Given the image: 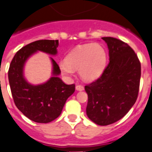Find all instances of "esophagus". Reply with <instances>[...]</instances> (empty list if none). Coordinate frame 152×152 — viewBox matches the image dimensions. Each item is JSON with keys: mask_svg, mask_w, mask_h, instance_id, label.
I'll list each match as a JSON object with an SVG mask.
<instances>
[{"mask_svg": "<svg viewBox=\"0 0 152 152\" xmlns=\"http://www.w3.org/2000/svg\"><path fill=\"white\" fill-rule=\"evenodd\" d=\"M76 89L77 91H84V86H82V85H76Z\"/></svg>", "mask_w": 152, "mask_h": 152, "instance_id": "obj_1", "label": "esophagus"}]
</instances>
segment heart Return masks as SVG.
Returning <instances> with one entry per match:
<instances>
[{"label":"heart","instance_id":"obj_1","mask_svg":"<svg viewBox=\"0 0 152 152\" xmlns=\"http://www.w3.org/2000/svg\"><path fill=\"white\" fill-rule=\"evenodd\" d=\"M107 64L105 49L99 44L80 45L59 62V69L65 76H71L78 68L79 75L85 81H94L100 77Z\"/></svg>","mask_w":152,"mask_h":152}]
</instances>
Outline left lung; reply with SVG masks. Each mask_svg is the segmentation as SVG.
Listing matches in <instances>:
<instances>
[{
    "label": "left lung",
    "mask_w": 152,
    "mask_h": 152,
    "mask_svg": "<svg viewBox=\"0 0 152 152\" xmlns=\"http://www.w3.org/2000/svg\"><path fill=\"white\" fill-rule=\"evenodd\" d=\"M109 52V64L101 76L84 87L88 100L86 113L100 126L122 119L136 101L141 76L140 62L126 43L102 37Z\"/></svg>",
    "instance_id": "1"
}]
</instances>
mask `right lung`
I'll list each match as a JSON object with an SVG mask.
<instances>
[{
	"label": "right lung",
	"instance_id": "obj_1",
	"mask_svg": "<svg viewBox=\"0 0 152 152\" xmlns=\"http://www.w3.org/2000/svg\"><path fill=\"white\" fill-rule=\"evenodd\" d=\"M58 45V40L30 43L15 54L9 66V85L15 104L26 117L36 123L46 124L56 119L61 114L66 100L75 91V84L68 85L59 77V66L52 57V76L46 82L32 84L24 75L25 63L30 56L37 52L56 56Z\"/></svg>",
	"mask_w": 152,
	"mask_h": 152
}]
</instances>
